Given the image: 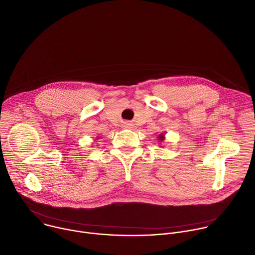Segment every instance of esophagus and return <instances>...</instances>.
<instances>
[{
  "label": "esophagus",
  "instance_id": "obj_1",
  "mask_svg": "<svg viewBox=\"0 0 255 255\" xmlns=\"http://www.w3.org/2000/svg\"><path fill=\"white\" fill-rule=\"evenodd\" d=\"M128 126H130V125H129V124H127V125H126V127H128Z\"/></svg>",
  "mask_w": 255,
  "mask_h": 255
}]
</instances>
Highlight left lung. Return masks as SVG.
<instances>
[{
	"label": "left lung",
	"instance_id": "left-lung-1",
	"mask_svg": "<svg viewBox=\"0 0 255 255\" xmlns=\"http://www.w3.org/2000/svg\"><path fill=\"white\" fill-rule=\"evenodd\" d=\"M158 138H159V139L162 141V140H163V135H162V134H160V135L158 136Z\"/></svg>",
	"mask_w": 255,
	"mask_h": 255
}]
</instances>
